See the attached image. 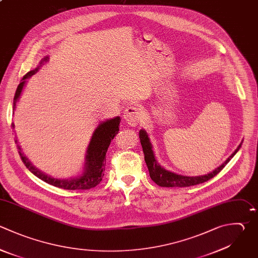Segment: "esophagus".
Returning a JSON list of instances; mask_svg holds the SVG:
<instances>
[{
    "label": "esophagus",
    "instance_id": "1",
    "mask_svg": "<svg viewBox=\"0 0 258 258\" xmlns=\"http://www.w3.org/2000/svg\"><path fill=\"white\" fill-rule=\"evenodd\" d=\"M124 119L128 125L135 127L141 121V113L138 108L130 106L124 112Z\"/></svg>",
    "mask_w": 258,
    "mask_h": 258
}]
</instances>
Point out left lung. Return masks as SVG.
Wrapping results in <instances>:
<instances>
[{"label":"left lung","mask_w":258,"mask_h":258,"mask_svg":"<svg viewBox=\"0 0 258 258\" xmlns=\"http://www.w3.org/2000/svg\"><path fill=\"white\" fill-rule=\"evenodd\" d=\"M139 138H140L141 146H142L143 153H144V159H145V162L147 164V168L149 170V175H150L151 179L157 185L165 186V187L190 186V185H195V184L205 182V181L213 178L215 175H217L225 167V165L231 160V158L236 154V152L239 150V148L241 146V145H239L237 147V149L228 157V159L223 164H221L218 168L213 170L212 172H210L206 175H201V176H184V175H180V174L170 172V171L164 169L163 167H161L157 163V161L154 157V154H153L152 146H151V143L149 141L148 135L144 130L139 131Z\"/></svg>","instance_id":"left-lung-1"}]
</instances>
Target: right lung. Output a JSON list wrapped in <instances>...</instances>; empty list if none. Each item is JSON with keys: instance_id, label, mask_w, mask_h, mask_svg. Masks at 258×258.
Segmentation results:
<instances>
[{"instance_id": "right-lung-1", "label": "right lung", "mask_w": 258, "mask_h": 258, "mask_svg": "<svg viewBox=\"0 0 258 258\" xmlns=\"http://www.w3.org/2000/svg\"><path fill=\"white\" fill-rule=\"evenodd\" d=\"M48 57H45L43 61L47 60ZM42 63V62H41ZM38 69H35L34 71H31L27 73L23 79L22 82L19 84L15 97H14V107L13 110L16 108V102L18 98L20 97V94L22 92V89L24 87L26 79L33 76ZM120 117H116L111 120H107L106 122H103L99 125V127L95 130L94 135L91 139V143L88 148V154H87V162H86V170L84 174L79 178H74L71 180H62V179H55L50 176H47L46 174L39 171L37 168H35L31 162L26 158V156L21 152V149L19 147V154L21 156L22 161L24 162L25 166L37 177L42 179L43 181L64 189H89L92 187H95L98 185L103 176H104V170L106 165V152L108 150V147L113 140V138L118 134L119 131V124H120ZM13 125V124H12ZM14 126V125H13Z\"/></svg>"}]
</instances>
